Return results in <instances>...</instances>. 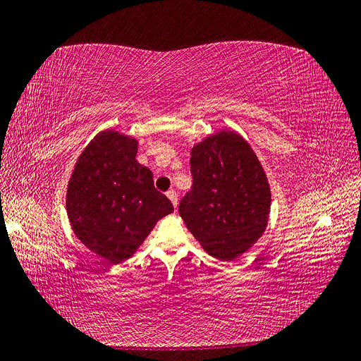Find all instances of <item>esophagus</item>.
I'll return each instance as SVG.
<instances>
[{
	"label": "esophagus",
	"mask_w": 361,
	"mask_h": 361,
	"mask_svg": "<svg viewBox=\"0 0 361 361\" xmlns=\"http://www.w3.org/2000/svg\"><path fill=\"white\" fill-rule=\"evenodd\" d=\"M166 196H168V199H169V201L172 202L173 208H177V204H178V197H177V192H176V190H168V192H166Z\"/></svg>",
	"instance_id": "esophagus-1"
}]
</instances>
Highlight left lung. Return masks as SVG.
I'll return each mask as SVG.
<instances>
[{
    "mask_svg": "<svg viewBox=\"0 0 361 361\" xmlns=\"http://www.w3.org/2000/svg\"><path fill=\"white\" fill-rule=\"evenodd\" d=\"M192 190L180 216L209 256L232 262L268 228L271 188L248 141L223 129L192 147Z\"/></svg>",
    "mask_w": 361,
    "mask_h": 361,
    "instance_id": "8db88e82",
    "label": "left lung"
}]
</instances>
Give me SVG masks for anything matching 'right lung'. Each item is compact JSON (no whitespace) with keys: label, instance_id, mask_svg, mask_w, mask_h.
Listing matches in <instances>:
<instances>
[{"label":"right lung","instance_id":"1","mask_svg":"<svg viewBox=\"0 0 361 361\" xmlns=\"http://www.w3.org/2000/svg\"><path fill=\"white\" fill-rule=\"evenodd\" d=\"M137 152V138L114 129L99 132L78 156L66 188L73 232L111 264L135 255L156 223L173 211Z\"/></svg>","mask_w":361,"mask_h":361}]
</instances>
